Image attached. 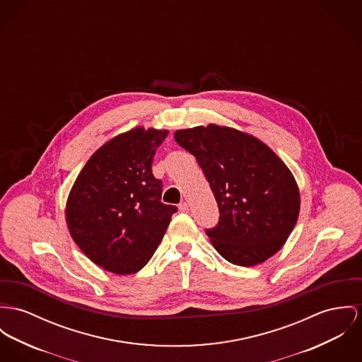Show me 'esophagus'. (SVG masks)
Segmentation results:
<instances>
[{
  "instance_id": "1",
  "label": "esophagus",
  "mask_w": 362,
  "mask_h": 362,
  "mask_svg": "<svg viewBox=\"0 0 362 362\" xmlns=\"http://www.w3.org/2000/svg\"><path fill=\"white\" fill-rule=\"evenodd\" d=\"M179 211H180V212H189V204H187V202L179 204Z\"/></svg>"
}]
</instances>
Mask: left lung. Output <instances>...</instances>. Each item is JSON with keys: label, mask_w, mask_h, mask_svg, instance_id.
<instances>
[{"label": "left lung", "mask_w": 362, "mask_h": 362, "mask_svg": "<svg viewBox=\"0 0 362 362\" xmlns=\"http://www.w3.org/2000/svg\"><path fill=\"white\" fill-rule=\"evenodd\" d=\"M193 154L219 208L206 228L215 250L237 266L267 260L285 244L300 209L298 185L277 154L244 132L208 125L175 132Z\"/></svg>", "instance_id": "left-lung-1"}]
</instances>
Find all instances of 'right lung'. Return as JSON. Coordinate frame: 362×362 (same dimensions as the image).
Here are the masks:
<instances>
[{
  "mask_svg": "<svg viewBox=\"0 0 362 362\" xmlns=\"http://www.w3.org/2000/svg\"><path fill=\"white\" fill-rule=\"evenodd\" d=\"M167 131L136 128L102 146L78 175L66 206L70 234L98 266L115 274L143 269L160 245L175 205L161 202L151 164Z\"/></svg>",
  "mask_w": 362,
  "mask_h": 362,
  "instance_id": "add662e5",
  "label": "right lung"
}]
</instances>
